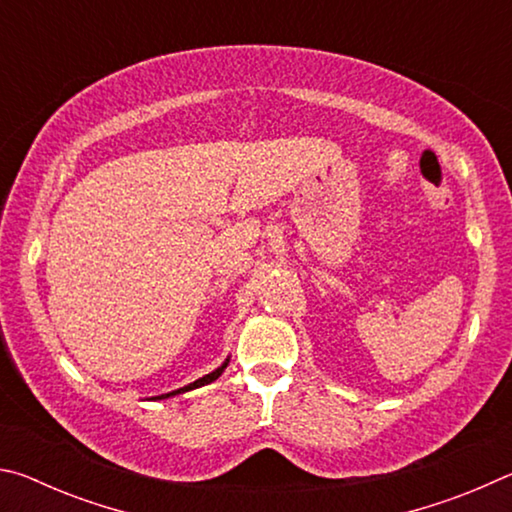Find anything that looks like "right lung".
<instances>
[{"label": "right lung", "instance_id": "obj_1", "mask_svg": "<svg viewBox=\"0 0 512 512\" xmlns=\"http://www.w3.org/2000/svg\"><path fill=\"white\" fill-rule=\"evenodd\" d=\"M228 363H230V357L225 359L219 368L216 370H212L210 375H205V377H201V379H196V381H192V384H187V386H183V388H176V391H171V393H164V395H155V397H151V400H167V397H173V395H180V393H187V391H194V388H201V386H205V384H212L214 379H219L221 375H223V370L228 368Z\"/></svg>", "mask_w": 512, "mask_h": 512}]
</instances>
